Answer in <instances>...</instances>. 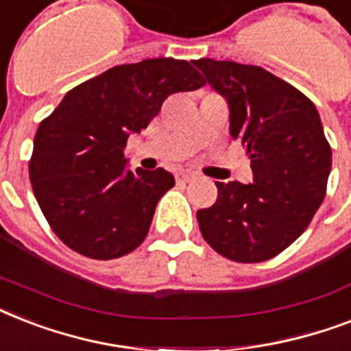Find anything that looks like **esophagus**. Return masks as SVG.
<instances>
[{
  "mask_svg": "<svg viewBox=\"0 0 351 351\" xmlns=\"http://www.w3.org/2000/svg\"><path fill=\"white\" fill-rule=\"evenodd\" d=\"M193 180H195V175H191V173H178L176 175V182L178 184H189Z\"/></svg>",
  "mask_w": 351,
  "mask_h": 351,
  "instance_id": "34e87169",
  "label": "esophagus"
}]
</instances>
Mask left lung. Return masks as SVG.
Instances as JSON below:
<instances>
[{"label":"left lung","instance_id":"1","mask_svg":"<svg viewBox=\"0 0 351 351\" xmlns=\"http://www.w3.org/2000/svg\"><path fill=\"white\" fill-rule=\"evenodd\" d=\"M230 104V131L250 154L253 184L217 182L219 197L197 211L204 240L234 262H264L310 226L326 197L332 147L313 101L256 65L195 60Z\"/></svg>","mask_w":351,"mask_h":351}]
</instances>
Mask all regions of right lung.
Segmentation results:
<instances>
[{
  "mask_svg": "<svg viewBox=\"0 0 351 351\" xmlns=\"http://www.w3.org/2000/svg\"><path fill=\"white\" fill-rule=\"evenodd\" d=\"M193 65L173 58L117 65L69 90L41 120L29 160L30 184L67 247L111 261L145 240L156 204L175 178L162 167L127 171L123 149L167 96L206 85Z\"/></svg>",
  "mask_w": 351,
  "mask_h": 351,
  "instance_id": "1",
  "label": "right lung"
}]
</instances>
